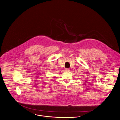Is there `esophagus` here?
I'll list each match as a JSON object with an SVG mask.
<instances>
[{
    "label": "esophagus",
    "mask_w": 120,
    "mask_h": 120,
    "mask_svg": "<svg viewBox=\"0 0 120 120\" xmlns=\"http://www.w3.org/2000/svg\"><path fill=\"white\" fill-rule=\"evenodd\" d=\"M70 71V70L69 69H65L64 70V71Z\"/></svg>",
    "instance_id": "esophagus-1"
}]
</instances>
